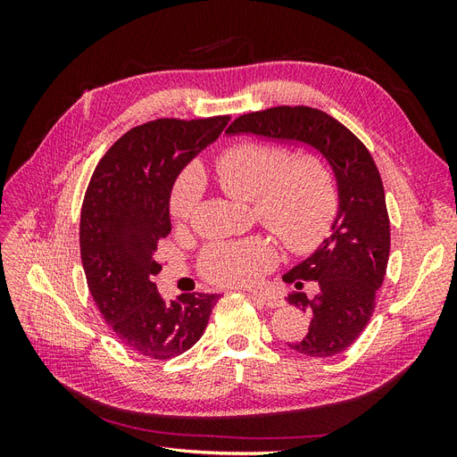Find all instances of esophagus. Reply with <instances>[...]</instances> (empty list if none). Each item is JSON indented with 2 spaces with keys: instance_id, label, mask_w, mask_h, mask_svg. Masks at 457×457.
<instances>
[{
  "instance_id": "obj_1",
  "label": "esophagus",
  "mask_w": 457,
  "mask_h": 457,
  "mask_svg": "<svg viewBox=\"0 0 457 457\" xmlns=\"http://www.w3.org/2000/svg\"><path fill=\"white\" fill-rule=\"evenodd\" d=\"M252 299H255L257 303H262V305H267L270 309L276 307H282L284 301L276 295H269V294H261V292H252Z\"/></svg>"
}]
</instances>
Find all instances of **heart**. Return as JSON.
<instances>
[{
  "label": "heart",
  "instance_id": "heart-1",
  "mask_svg": "<svg viewBox=\"0 0 457 457\" xmlns=\"http://www.w3.org/2000/svg\"><path fill=\"white\" fill-rule=\"evenodd\" d=\"M215 177L228 196L252 202L253 215L294 252H307L322 240L336 212V190L322 160L312 154L289 158L287 150L244 143L215 162ZM200 179L185 171L171 190L170 210L185 223L198 200ZM276 259L269 238L252 237L207 247L202 270L220 286H253Z\"/></svg>",
  "mask_w": 457,
  "mask_h": 457
}]
</instances>
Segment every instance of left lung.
<instances>
[{
  "label": "left lung",
  "instance_id": "obj_1",
  "mask_svg": "<svg viewBox=\"0 0 457 457\" xmlns=\"http://www.w3.org/2000/svg\"><path fill=\"white\" fill-rule=\"evenodd\" d=\"M227 135L305 146L334 171L337 213L329 237L282 278L312 295L289 294L287 303L311 316L307 336L289 343L307 356H334L349 349L376 309L391 247V227L379 171L368 148L337 120L309 106H274L234 120Z\"/></svg>",
  "mask_w": 457,
  "mask_h": 457
}]
</instances>
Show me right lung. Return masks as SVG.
Instances as JSON below:
<instances>
[{
	"mask_svg": "<svg viewBox=\"0 0 457 457\" xmlns=\"http://www.w3.org/2000/svg\"><path fill=\"white\" fill-rule=\"evenodd\" d=\"M228 116L162 118L129 129L108 148L89 181L79 247L89 292L104 322L137 354L168 361L195 345L217 294L165 301L152 282L158 242L171 232V188L187 163L223 133Z\"/></svg>",
	"mask_w": 457,
	"mask_h": 457,
	"instance_id": "1",
	"label": "right lung"
}]
</instances>
